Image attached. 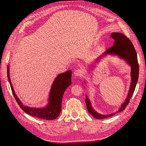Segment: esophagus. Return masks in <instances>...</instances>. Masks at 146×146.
Wrapping results in <instances>:
<instances>
[{"label":"esophagus","instance_id":"esophagus-1","mask_svg":"<svg viewBox=\"0 0 146 146\" xmlns=\"http://www.w3.org/2000/svg\"><path fill=\"white\" fill-rule=\"evenodd\" d=\"M82 73L83 72H82V70H81V69H77L76 70H75V72L74 73V74L76 76H77V77H80V76H82Z\"/></svg>","mask_w":146,"mask_h":146}]
</instances>
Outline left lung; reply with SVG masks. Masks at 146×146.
Returning a JSON list of instances; mask_svg holds the SVG:
<instances>
[{
    "instance_id": "obj_1",
    "label": "left lung",
    "mask_w": 146,
    "mask_h": 146,
    "mask_svg": "<svg viewBox=\"0 0 146 146\" xmlns=\"http://www.w3.org/2000/svg\"><path fill=\"white\" fill-rule=\"evenodd\" d=\"M110 37L115 40L113 46L108 48L105 52L96 59L95 62V63H98L102 59H103V57L108 56V55L118 56L121 59L124 60V61L131 67V82L129 91L125 100L121 104L118 110L116 112L113 113L111 114L104 115L100 114L96 112L93 109L91 105V102L86 95V103L88 111L94 117L99 119L111 117L116 113L121 112L125 109L129 102L131 97L133 95L139 77V69L137 54L131 40L126 36H125L123 34L119 32H113L110 35ZM83 81L87 84V82L85 81V80Z\"/></svg>"
}]
</instances>
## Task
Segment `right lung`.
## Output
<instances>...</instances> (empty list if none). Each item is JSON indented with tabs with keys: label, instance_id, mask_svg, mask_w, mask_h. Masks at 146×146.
Instances as JSON below:
<instances>
[{
	"label": "right lung",
	"instance_id": "add662e5",
	"mask_svg": "<svg viewBox=\"0 0 146 146\" xmlns=\"http://www.w3.org/2000/svg\"><path fill=\"white\" fill-rule=\"evenodd\" d=\"M10 65L7 66V78L13 95L20 106L28 114L38 118L52 120L61 112L62 100L64 92L72 84V70H69L57 75L51 86L47 105L43 108H31L24 105L17 96L10 77Z\"/></svg>",
	"mask_w": 146,
	"mask_h": 146
}]
</instances>
